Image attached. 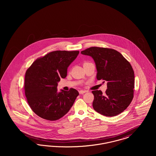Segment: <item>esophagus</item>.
Returning <instances> with one entry per match:
<instances>
[{"mask_svg": "<svg viewBox=\"0 0 156 156\" xmlns=\"http://www.w3.org/2000/svg\"><path fill=\"white\" fill-rule=\"evenodd\" d=\"M85 92H87V90H80V91H79V93H80V94H84V93H85Z\"/></svg>", "mask_w": 156, "mask_h": 156, "instance_id": "obj_1", "label": "esophagus"}]
</instances>
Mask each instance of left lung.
<instances>
[{"label": "left lung", "mask_w": 156, "mask_h": 156, "mask_svg": "<svg viewBox=\"0 0 156 156\" xmlns=\"http://www.w3.org/2000/svg\"><path fill=\"white\" fill-rule=\"evenodd\" d=\"M81 53L94 60L97 80L107 82L105 94L100 90L92 92L94 110L109 117L124 111L133 98L134 74L129 62L120 52L111 48L92 47Z\"/></svg>", "instance_id": "8db88e82"}]
</instances>
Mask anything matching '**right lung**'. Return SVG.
<instances>
[{"mask_svg":"<svg viewBox=\"0 0 156 156\" xmlns=\"http://www.w3.org/2000/svg\"><path fill=\"white\" fill-rule=\"evenodd\" d=\"M79 51H55L36 59L25 75V95L31 109L43 119L56 120L67 114L79 95L78 90L57 91L60 78L67 76V69Z\"/></svg>","mask_w":156,"mask_h":156,"instance_id":"right-lung-1","label":"right lung"}]
</instances>
